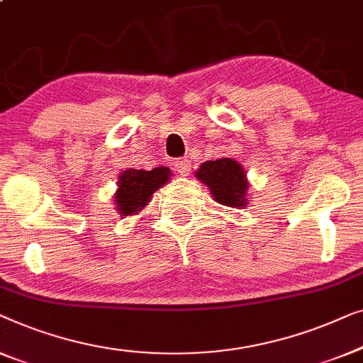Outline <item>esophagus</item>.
<instances>
[{
	"mask_svg": "<svg viewBox=\"0 0 363 363\" xmlns=\"http://www.w3.org/2000/svg\"><path fill=\"white\" fill-rule=\"evenodd\" d=\"M191 161L189 160H181V161H176V169L179 172L181 176H189L191 174Z\"/></svg>",
	"mask_w": 363,
	"mask_h": 363,
	"instance_id": "obj_1",
	"label": "esophagus"
}]
</instances>
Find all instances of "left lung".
<instances>
[{
  "label": "left lung",
  "instance_id": "left-lung-1",
  "mask_svg": "<svg viewBox=\"0 0 363 363\" xmlns=\"http://www.w3.org/2000/svg\"><path fill=\"white\" fill-rule=\"evenodd\" d=\"M196 176L211 189L213 199L222 206L242 207L247 203L245 192L248 182L245 179L242 166L230 157L202 162Z\"/></svg>",
  "mask_w": 363,
  "mask_h": 363
}]
</instances>
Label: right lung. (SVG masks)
<instances>
[{
    "label": "right lung",
    "mask_w": 363,
    "mask_h": 363,
    "mask_svg": "<svg viewBox=\"0 0 363 363\" xmlns=\"http://www.w3.org/2000/svg\"><path fill=\"white\" fill-rule=\"evenodd\" d=\"M169 167H155L152 171L126 169L121 172L115 202L121 216H131L150 202L152 192L169 181Z\"/></svg>",
    "instance_id": "add662e5"
}]
</instances>
